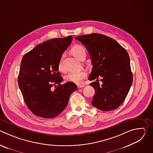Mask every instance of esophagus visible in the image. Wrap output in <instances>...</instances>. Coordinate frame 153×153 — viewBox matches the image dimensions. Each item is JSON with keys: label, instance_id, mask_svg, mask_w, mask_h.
<instances>
[{"label": "esophagus", "instance_id": "34e87169", "mask_svg": "<svg viewBox=\"0 0 153 153\" xmlns=\"http://www.w3.org/2000/svg\"><path fill=\"white\" fill-rule=\"evenodd\" d=\"M85 85H77V88L79 89V88H83V87H85Z\"/></svg>", "mask_w": 153, "mask_h": 153}]
</instances>
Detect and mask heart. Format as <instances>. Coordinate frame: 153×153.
I'll list each match as a JSON object with an SVG mask.
<instances>
[{
  "label": "heart",
  "mask_w": 153,
  "mask_h": 153,
  "mask_svg": "<svg viewBox=\"0 0 153 153\" xmlns=\"http://www.w3.org/2000/svg\"><path fill=\"white\" fill-rule=\"evenodd\" d=\"M72 54L77 59L81 60L82 58L84 56H86V50L85 48L80 45H75L71 50ZM63 57H61L58 67L59 69L61 71L63 70ZM87 73L84 70L80 71H71L68 73L67 76H65V79L73 83L76 84H81L83 82V80L86 77Z\"/></svg>",
  "instance_id": "heart-1"
}]
</instances>
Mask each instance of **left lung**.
<instances>
[{
  "label": "left lung",
  "instance_id": "left-lung-1",
  "mask_svg": "<svg viewBox=\"0 0 153 153\" xmlns=\"http://www.w3.org/2000/svg\"><path fill=\"white\" fill-rule=\"evenodd\" d=\"M86 46L93 70L90 80L95 90L92 105L100 110L108 111L117 108L125 100L133 82L130 60L126 50L113 39L93 33L75 38ZM102 77L100 85L97 79Z\"/></svg>",
  "mask_w": 153,
  "mask_h": 153
}]
</instances>
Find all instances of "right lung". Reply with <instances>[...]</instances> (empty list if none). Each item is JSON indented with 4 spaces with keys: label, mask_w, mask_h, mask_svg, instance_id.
<instances>
[{
    "label": "right lung",
    "mask_w": 153,
    "mask_h": 153,
    "mask_svg": "<svg viewBox=\"0 0 153 153\" xmlns=\"http://www.w3.org/2000/svg\"><path fill=\"white\" fill-rule=\"evenodd\" d=\"M72 40V36L50 39L39 44L22 59L19 86L27 106L37 116L46 119L57 116L77 88L71 82L60 84L63 78L58 67L63 53Z\"/></svg>",
    "instance_id": "right-lung-1"
}]
</instances>
